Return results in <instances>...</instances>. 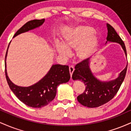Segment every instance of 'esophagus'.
I'll return each mask as SVG.
<instances>
[{"label":"esophagus","mask_w":131,"mask_h":131,"mask_svg":"<svg viewBox=\"0 0 131 131\" xmlns=\"http://www.w3.org/2000/svg\"><path fill=\"white\" fill-rule=\"evenodd\" d=\"M69 70H70V75H71V78L72 74H73V72H74V68L73 67V66H70V67H69Z\"/></svg>","instance_id":"obj_1"}]
</instances>
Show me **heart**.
<instances>
[{
	"instance_id": "obj_1",
	"label": "heart",
	"mask_w": 131,
	"mask_h": 131,
	"mask_svg": "<svg viewBox=\"0 0 131 131\" xmlns=\"http://www.w3.org/2000/svg\"><path fill=\"white\" fill-rule=\"evenodd\" d=\"M91 27L79 25L70 28L63 36L62 45L54 47L59 56L67 58L70 52L76 49V57L80 60L89 58L95 52L99 45L97 37Z\"/></svg>"
}]
</instances>
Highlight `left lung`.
Returning a JSON list of instances; mask_svg holds the SVG:
<instances>
[{"instance_id":"obj_1","label":"left lung","mask_w":131,"mask_h":131,"mask_svg":"<svg viewBox=\"0 0 131 131\" xmlns=\"http://www.w3.org/2000/svg\"><path fill=\"white\" fill-rule=\"evenodd\" d=\"M106 27L108 35L106 43L111 42L120 44L127 57L124 42L111 25L106 24ZM89 60H84L76 64L72 78L73 80L81 81L85 85L84 92L78 96V102L87 107L96 108L107 103L115 97L125 78L127 64L117 78L112 81H102L97 79L92 73Z\"/></svg>"}]
</instances>
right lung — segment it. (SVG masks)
Listing matches in <instances>:
<instances>
[{"mask_svg": "<svg viewBox=\"0 0 131 131\" xmlns=\"http://www.w3.org/2000/svg\"><path fill=\"white\" fill-rule=\"evenodd\" d=\"M45 21V19H34L29 21L18 30L13 37L31 30L39 28ZM10 44V43H9ZM5 55V76L10 89L17 98L30 107L42 108L46 106L53 100L56 96L57 87L63 83H66L70 79L69 67L67 65L53 64L47 74L40 81L28 87H21L13 84L9 79L7 71V52Z\"/></svg>", "mask_w": 131, "mask_h": 131, "instance_id": "1", "label": "right lung"}]
</instances>
